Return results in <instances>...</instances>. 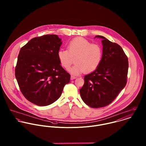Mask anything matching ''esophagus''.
<instances>
[{
	"mask_svg": "<svg viewBox=\"0 0 146 146\" xmlns=\"http://www.w3.org/2000/svg\"><path fill=\"white\" fill-rule=\"evenodd\" d=\"M76 78V76H72V75L71 76V80H74V79H75Z\"/></svg>",
	"mask_w": 146,
	"mask_h": 146,
	"instance_id": "1",
	"label": "esophagus"
}]
</instances>
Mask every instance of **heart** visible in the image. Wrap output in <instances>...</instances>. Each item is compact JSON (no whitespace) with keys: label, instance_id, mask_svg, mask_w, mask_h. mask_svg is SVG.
Here are the masks:
<instances>
[{"label":"heart","instance_id":"heart-1","mask_svg":"<svg viewBox=\"0 0 146 146\" xmlns=\"http://www.w3.org/2000/svg\"><path fill=\"white\" fill-rule=\"evenodd\" d=\"M101 46L83 38H76L67 45V50L60 49L57 57L61 65L68 69L75 58V64L69 70L73 75H78L83 71L90 72L100 66L102 58Z\"/></svg>","mask_w":146,"mask_h":146}]
</instances>
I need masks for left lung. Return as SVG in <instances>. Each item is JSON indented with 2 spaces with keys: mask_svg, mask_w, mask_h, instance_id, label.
<instances>
[{
  "mask_svg": "<svg viewBox=\"0 0 146 146\" xmlns=\"http://www.w3.org/2000/svg\"><path fill=\"white\" fill-rule=\"evenodd\" d=\"M102 39L103 54L98 68L84 76V84L80 94L84 103L92 108H101L110 104L126 84L128 59L122 48Z\"/></svg>",
  "mask_w": 146,
  "mask_h": 146,
  "instance_id": "left-lung-1",
  "label": "left lung"
}]
</instances>
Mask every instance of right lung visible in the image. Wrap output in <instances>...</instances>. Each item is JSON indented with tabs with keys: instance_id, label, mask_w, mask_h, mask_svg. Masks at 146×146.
<instances>
[{
	"instance_id": "add662e5",
	"label": "right lung",
	"mask_w": 146,
	"mask_h": 146,
	"mask_svg": "<svg viewBox=\"0 0 146 146\" xmlns=\"http://www.w3.org/2000/svg\"><path fill=\"white\" fill-rule=\"evenodd\" d=\"M62 43L57 35H45L33 38L20 49L15 76L22 94L34 104H53L70 82V75L57 57Z\"/></svg>"
}]
</instances>
